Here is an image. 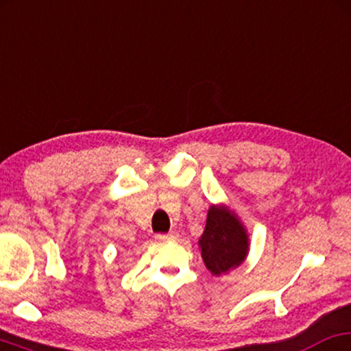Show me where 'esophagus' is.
Returning <instances> with one entry per match:
<instances>
[{
  "mask_svg": "<svg viewBox=\"0 0 351 351\" xmlns=\"http://www.w3.org/2000/svg\"><path fill=\"white\" fill-rule=\"evenodd\" d=\"M154 239L159 240V242H161V240H172L174 239V234H156Z\"/></svg>",
  "mask_w": 351,
  "mask_h": 351,
  "instance_id": "1",
  "label": "esophagus"
}]
</instances>
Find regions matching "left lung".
<instances>
[{"instance_id": "left-lung-1", "label": "left lung", "mask_w": 351, "mask_h": 351, "mask_svg": "<svg viewBox=\"0 0 351 351\" xmlns=\"http://www.w3.org/2000/svg\"><path fill=\"white\" fill-rule=\"evenodd\" d=\"M204 265L219 276L239 266L248 252V237L240 221L224 208L211 206L199 239Z\"/></svg>"}]
</instances>
